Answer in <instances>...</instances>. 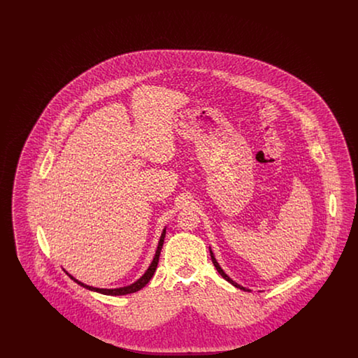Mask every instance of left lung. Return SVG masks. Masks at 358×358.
<instances>
[{
	"mask_svg": "<svg viewBox=\"0 0 358 358\" xmlns=\"http://www.w3.org/2000/svg\"><path fill=\"white\" fill-rule=\"evenodd\" d=\"M210 259H212V263H213V266H215V267H216V270H217V273H220V275H222V278H224V279H225V280H227V282H229V283H231V285H234V286H235V287H238V289H244V291H250V289H244V287H241V286H240V285H238V283H236V282H234V280H232V279H231V278H229V276H228V275H227V273H224V271H222V267H220V266H219V263H217V262H216V259H215V256H213V254H212V251H210Z\"/></svg>",
	"mask_w": 358,
	"mask_h": 358,
	"instance_id": "1",
	"label": "left lung"
}]
</instances>
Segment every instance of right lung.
Listing matches in <instances>:
<instances>
[{
  "label": "right lung",
  "instance_id": "add662e5",
  "mask_svg": "<svg viewBox=\"0 0 358 358\" xmlns=\"http://www.w3.org/2000/svg\"><path fill=\"white\" fill-rule=\"evenodd\" d=\"M165 234H166V231L164 229V232H162V235H161V238H159V243H158V247H157V251H155L153 262H152L150 267L148 268V271L145 273V275H143L142 278H139L136 283H133V285H130V286H127V287H120V289H96V287L87 286L85 283L76 280V279H75L73 276H71V275H69V278H71L72 280H75L78 285L83 286L85 289H91V291H96V292H101V294H104V295H126V294L136 292V291H139L142 287H145V286L149 283V280L153 278L155 268H157V264H158V260H159V255H161V250H162V245H164Z\"/></svg>",
  "mask_w": 358,
  "mask_h": 358
}]
</instances>
